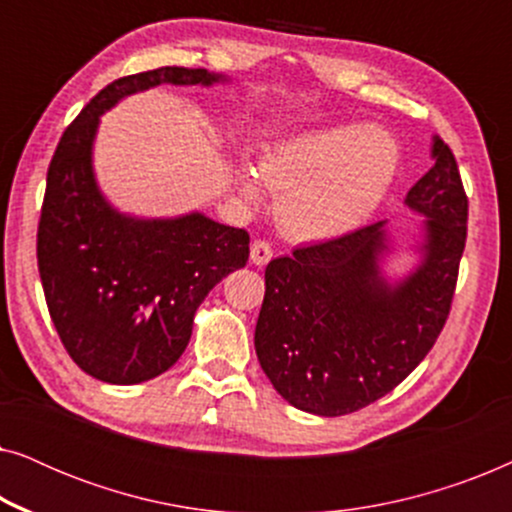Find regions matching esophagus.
Here are the masks:
<instances>
[{
  "mask_svg": "<svg viewBox=\"0 0 512 512\" xmlns=\"http://www.w3.org/2000/svg\"><path fill=\"white\" fill-rule=\"evenodd\" d=\"M270 258H272L270 242L256 240L254 244H251V263L258 265V268H263V265L270 263Z\"/></svg>",
  "mask_w": 512,
  "mask_h": 512,
  "instance_id": "esophagus-1",
  "label": "esophagus"
}]
</instances>
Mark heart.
Instances as JSON below:
<instances>
[{
    "mask_svg": "<svg viewBox=\"0 0 512 512\" xmlns=\"http://www.w3.org/2000/svg\"><path fill=\"white\" fill-rule=\"evenodd\" d=\"M398 167V144L377 125H328L289 137L265 153L261 179L279 193L277 216L296 240L345 237L375 212ZM261 179L244 170L242 193L261 200Z\"/></svg>",
    "mask_w": 512,
    "mask_h": 512,
    "instance_id": "1",
    "label": "heart"
}]
</instances>
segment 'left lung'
<instances>
[{
	"label": "left lung",
	"mask_w": 512,
	"mask_h": 512,
	"mask_svg": "<svg viewBox=\"0 0 512 512\" xmlns=\"http://www.w3.org/2000/svg\"><path fill=\"white\" fill-rule=\"evenodd\" d=\"M433 167L405 205L424 216L422 261L389 282L387 221L300 247L265 268L256 356L277 394L319 417L356 412L398 387L443 331L466 247L468 198L457 160L433 137Z\"/></svg>",
	"instance_id": "obj_1"
}]
</instances>
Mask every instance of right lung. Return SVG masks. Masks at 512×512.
Returning <instances> with one entry per match:
<instances>
[{"mask_svg": "<svg viewBox=\"0 0 512 512\" xmlns=\"http://www.w3.org/2000/svg\"><path fill=\"white\" fill-rule=\"evenodd\" d=\"M221 81L228 79L186 67L123 76L83 107L53 153L37 233L39 277L62 345L95 380L139 384L172 368L207 293L249 261L242 228L200 212L137 219L111 207L93 170L100 116L160 83Z\"/></svg>", "mask_w": 512, "mask_h": 512, "instance_id": "obj_1", "label": "right lung"}]
</instances>
